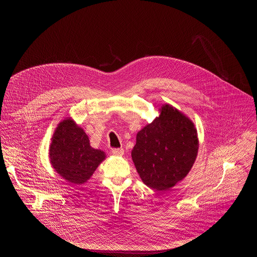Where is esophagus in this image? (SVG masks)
<instances>
[{
    "label": "esophagus",
    "instance_id": "obj_1",
    "mask_svg": "<svg viewBox=\"0 0 257 257\" xmlns=\"http://www.w3.org/2000/svg\"><path fill=\"white\" fill-rule=\"evenodd\" d=\"M123 152L124 151L122 148H112L111 149V153L115 156H121V155H123Z\"/></svg>",
    "mask_w": 257,
    "mask_h": 257
}]
</instances>
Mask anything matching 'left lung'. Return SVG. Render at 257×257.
<instances>
[{
  "instance_id": "obj_1",
  "label": "left lung",
  "mask_w": 257,
  "mask_h": 257,
  "mask_svg": "<svg viewBox=\"0 0 257 257\" xmlns=\"http://www.w3.org/2000/svg\"><path fill=\"white\" fill-rule=\"evenodd\" d=\"M137 135L133 161L143 182L166 191L183 180L198 153L197 130L192 120L170 105Z\"/></svg>"
}]
</instances>
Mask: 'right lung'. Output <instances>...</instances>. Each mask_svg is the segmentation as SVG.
<instances>
[{
	"mask_svg": "<svg viewBox=\"0 0 257 257\" xmlns=\"http://www.w3.org/2000/svg\"><path fill=\"white\" fill-rule=\"evenodd\" d=\"M51 141L50 163L69 183H85L106 158L104 151L91 147L86 133L70 117L58 124Z\"/></svg>",
	"mask_w": 257,
	"mask_h": 257,
	"instance_id": "right-lung-1",
	"label": "right lung"
}]
</instances>
